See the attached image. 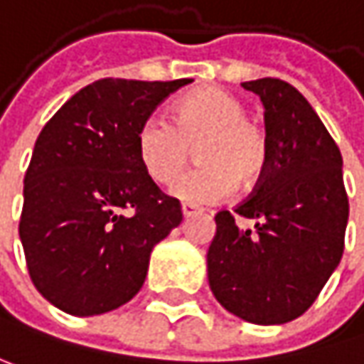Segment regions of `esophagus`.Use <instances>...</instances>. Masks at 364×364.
Here are the masks:
<instances>
[{
  "instance_id": "esophagus-1",
  "label": "esophagus",
  "mask_w": 364,
  "mask_h": 364,
  "mask_svg": "<svg viewBox=\"0 0 364 364\" xmlns=\"http://www.w3.org/2000/svg\"><path fill=\"white\" fill-rule=\"evenodd\" d=\"M198 213H203L198 207H195V205H191V203H184L182 205V215L184 218H193V215H198Z\"/></svg>"
}]
</instances>
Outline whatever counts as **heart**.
Instances as JSON below:
<instances>
[{
  "label": "heart",
  "mask_w": 364,
  "mask_h": 364,
  "mask_svg": "<svg viewBox=\"0 0 364 364\" xmlns=\"http://www.w3.org/2000/svg\"><path fill=\"white\" fill-rule=\"evenodd\" d=\"M196 149L198 168L184 173L173 195L191 205H213L240 188H255L267 173L272 144L267 132L247 117L245 103L218 87L184 95L171 109V124L146 117L136 134V153L146 176L171 184Z\"/></svg>",
  "instance_id": "obj_1"
}]
</instances>
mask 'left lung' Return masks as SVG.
<instances>
[{
  "instance_id": "left-lung-1",
  "label": "left lung",
  "mask_w": 364,
  "mask_h": 364,
  "mask_svg": "<svg viewBox=\"0 0 364 364\" xmlns=\"http://www.w3.org/2000/svg\"><path fill=\"white\" fill-rule=\"evenodd\" d=\"M261 97L272 161L234 213L215 215L207 252L213 296L257 325L288 323L319 296L344 252L348 196L342 155L311 103L279 78L242 82ZM255 221L240 230L235 215Z\"/></svg>"
}]
</instances>
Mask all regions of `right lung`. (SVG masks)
Returning a JSON list of instances; mask_svg holds the SVG:
<instances>
[{"label":"right lung","instance_id":"obj_1","mask_svg":"<svg viewBox=\"0 0 364 364\" xmlns=\"http://www.w3.org/2000/svg\"><path fill=\"white\" fill-rule=\"evenodd\" d=\"M188 82L101 78L43 126L18 232L35 288L68 315H101L134 299L153 247L180 225V200L146 176L136 134Z\"/></svg>","mask_w":364,"mask_h":364}]
</instances>
